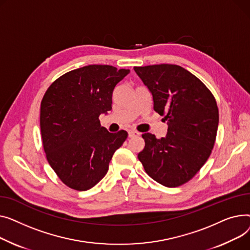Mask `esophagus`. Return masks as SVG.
I'll return each mask as SVG.
<instances>
[{"label": "esophagus", "mask_w": 250, "mask_h": 250, "mask_svg": "<svg viewBox=\"0 0 250 250\" xmlns=\"http://www.w3.org/2000/svg\"><path fill=\"white\" fill-rule=\"evenodd\" d=\"M128 134H129V137H134V136H138L140 133L139 132H137L136 130H129V132H128Z\"/></svg>", "instance_id": "esophagus-1"}]
</instances>
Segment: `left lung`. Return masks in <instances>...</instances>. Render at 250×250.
I'll list each match as a JSON object with an SVG mask.
<instances>
[{
  "label": "left lung",
  "instance_id": "1",
  "mask_svg": "<svg viewBox=\"0 0 250 250\" xmlns=\"http://www.w3.org/2000/svg\"><path fill=\"white\" fill-rule=\"evenodd\" d=\"M148 87L153 109L165 116L168 128L157 139L144 133V149L138 159L149 177L167 188L192 180L209 158L219 123L216 100L196 76L175 64L135 66Z\"/></svg>",
  "mask_w": 250,
  "mask_h": 250
}]
</instances>
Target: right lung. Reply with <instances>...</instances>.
Wrapping results in <instances>:
<instances>
[{
    "label": "right lung",
    "mask_w": 250,
    "mask_h": 250,
    "mask_svg": "<svg viewBox=\"0 0 250 250\" xmlns=\"http://www.w3.org/2000/svg\"><path fill=\"white\" fill-rule=\"evenodd\" d=\"M129 69L91 64L54 81L43 96L40 129L48 164L68 188L86 190L105 177L128 133H110L99 116L112 109V94Z\"/></svg>",
    "instance_id": "1"
}]
</instances>
